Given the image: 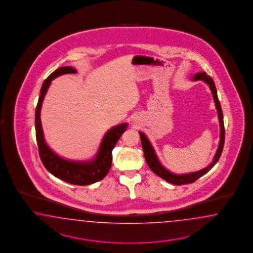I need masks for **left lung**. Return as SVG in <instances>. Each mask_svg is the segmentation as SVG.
I'll use <instances>...</instances> for the list:
<instances>
[{
  "label": "left lung",
  "mask_w": 253,
  "mask_h": 253,
  "mask_svg": "<svg viewBox=\"0 0 253 253\" xmlns=\"http://www.w3.org/2000/svg\"><path fill=\"white\" fill-rule=\"evenodd\" d=\"M191 80L192 81H202V82H204L205 84L209 85V87L211 91V93H212V96H213L215 107L217 109L219 124H220L219 146H218L217 151H216L214 157L212 159V161L208 165L206 168L201 169L200 170H198V171L184 173V174H176V173H173V172L169 171V169H167L161 164V162L159 160V158H158L156 151L154 149L152 144L150 143L149 139L147 138L144 132L139 131V134H140V137H141V142H142L143 151H144V155H145V159H146V163L149 166V168L151 169V170L153 171L154 173H156L158 176L161 177L162 179H164L168 183L176 184V185L193 183L196 180H198L199 177L203 176L204 174L207 173L208 171H210L211 169H212V167L217 163V161H219V159L221 157V154L222 152L223 144H224V126H223L222 107H221L220 101L218 99L217 91H216V87H215L213 80L211 77L208 76L205 72H199V73L195 74L194 76L192 77Z\"/></svg>",
  "instance_id": "8db88e82"
}]
</instances>
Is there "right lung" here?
<instances>
[{
	"label": "right lung",
	"mask_w": 253,
	"mask_h": 253,
	"mask_svg": "<svg viewBox=\"0 0 253 253\" xmlns=\"http://www.w3.org/2000/svg\"><path fill=\"white\" fill-rule=\"evenodd\" d=\"M69 73H77V70L70 66L61 67L54 70L42 86L35 112V130L39 154L46 169L54 176L69 184L88 185L98 182L107 175L112 164V150L123 132L127 130L128 123H121L107 130L101 141L97 153L90 161L67 160L53 151L44 139L41 123V109L52 81L57 77Z\"/></svg>",
	"instance_id": "obj_1"
}]
</instances>
